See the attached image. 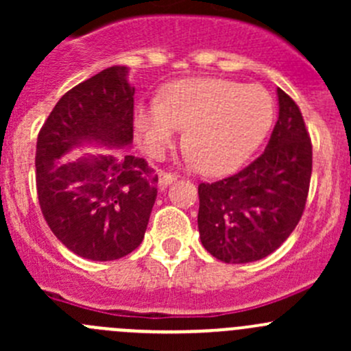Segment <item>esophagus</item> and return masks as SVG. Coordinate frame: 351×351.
I'll use <instances>...</instances> for the list:
<instances>
[{"label": "esophagus", "instance_id": "obj_1", "mask_svg": "<svg viewBox=\"0 0 351 351\" xmlns=\"http://www.w3.org/2000/svg\"><path fill=\"white\" fill-rule=\"evenodd\" d=\"M175 180H176V175H171V173H165V171L159 173V186H161L162 190H165L166 186L171 185Z\"/></svg>", "mask_w": 351, "mask_h": 351}]
</instances>
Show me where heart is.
<instances>
[{"instance_id":"heart-1","label":"heart","mask_w":351,"mask_h":351,"mask_svg":"<svg viewBox=\"0 0 351 351\" xmlns=\"http://www.w3.org/2000/svg\"><path fill=\"white\" fill-rule=\"evenodd\" d=\"M271 95L260 84L221 77H193L169 84L161 104H139L134 127L141 147L161 159L185 129L186 161L208 175L241 166L274 122Z\"/></svg>"}]
</instances>
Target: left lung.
Returning <instances> with one entry per match:
<instances>
[{"instance_id":"left-lung-1","label":"left lung","mask_w":351,"mask_h":351,"mask_svg":"<svg viewBox=\"0 0 351 351\" xmlns=\"http://www.w3.org/2000/svg\"><path fill=\"white\" fill-rule=\"evenodd\" d=\"M278 119L263 154L229 178L198 185V232L224 263H251L282 246L306 207L313 146L295 101L277 88Z\"/></svg>"}]
</instances>
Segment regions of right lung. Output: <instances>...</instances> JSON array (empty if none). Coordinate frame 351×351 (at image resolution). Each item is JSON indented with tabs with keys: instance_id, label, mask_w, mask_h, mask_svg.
<instances>
[{
	"instance_id": "add662e5",
	"label": "right lung",
	"mask_w": 351,
	"mask_h": 351,
	"mask_svg": "<svg viewBox=\"0 0 351 351\" xmlns=\"http://www.w3.org/2000/svg\"><path fill=\"white\" fill-rule=\"evenodd\" d=\"M129 67L112 66L69 90L37 137V195L49 228L69 251L93 261L132 253L144 239L158 195V175L143 158L86 153L132 144Z\"/></svg>"
}]
</instances>
